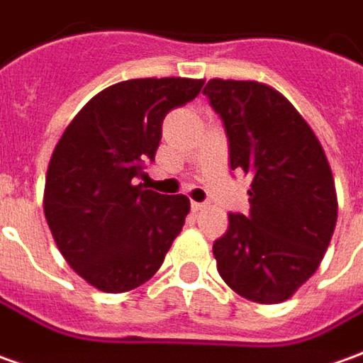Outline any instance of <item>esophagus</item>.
<instances>
[{"label":"esophagus","instance_id":"34e87169","mask_svg":"<svg viewBox=\"0 0 363 363\" xmlns=\"http://www.w3.org/2000/svg\"><path fill=\"white\" fill-rule=\"evenodd\" d=\"M191 208H192V213H201L202 208H204V204H202V202H192Z\"/></svg>","mask_w":363,"mask_h":363}]
</instances>
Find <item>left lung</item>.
Wrapping results in <instances>:
<instances>
[{
	"instance_id": "left-lung-1",
	"label": "left lung",
	"mask_w": 363,
	"mask_h": 363,
	"mask_svg": "<svg viewBox=\"0 0 363 363\" xmlns=\"http://www.w3.org/2000/svg\"><path fill=\"white\" fill-rule=\"evenodd\" d=\"M202 93L220 115L230 169L250 174V214H228L213 246L236 294L278 304L318 270L337 220L332 169L320 140L288 99L258 81L211 79Z\"/></svg>"
}]
</instances>
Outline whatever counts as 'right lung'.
I'll return each mask as SVG.
<instances>
[{
    "label": "right lung",
    "instance_id": "right-lung-1",
    "mask_svg": "<svg viewBox=\"0 0 363 363\" xmlns=\"http://www.w3.org/2000/svg\"><path fill=\"white\" fill-rule=\"evenodd\" d=\"M204 79H129L103 89L69 123L47 167L43 213L59 252L87 284L121 294L145 284L191 211L184 194L147 191L167 113Z\"/></svg>",
    "mask_w": 363,
    "mask_h": 363
}]
</instances>
